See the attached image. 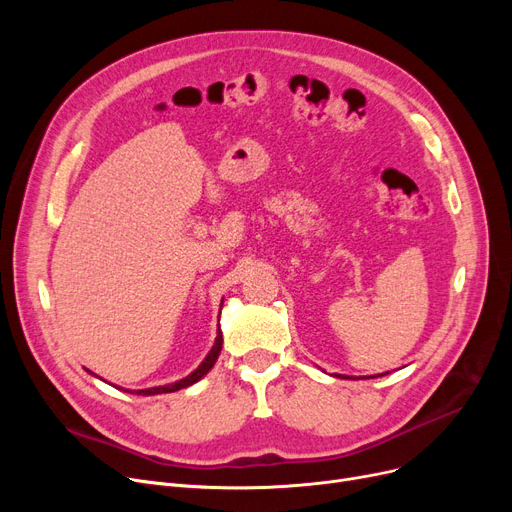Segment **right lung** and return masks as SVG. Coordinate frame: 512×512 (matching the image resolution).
I'll list each match as a JSON object with an SVG mask.
<instances>
[{
	"label": "right lung",
	"instance_id": "1",
	"mask_svg": "<svg viewBox=\"0 0 512 512\" xmlns=\"http://www.w3.org/2000/svg\"><path fill=\"white\" fill-rule=\"evenodd\" d=\"M222 332H218V338H215V344H213V348L209 351V355L205 357V361L191 373V375H186L184 380H180V382H174V384H168V386H157V388H147V390H139L137 394H143V396H151V394H164V392H176V390H180V388H186V386H191V384H195V382H199L203 375L215 365V361H218V357H220V351H222Z\"/></svg>",
	"mask_w": 512,
	"mask_h": 512
}]
</instances>
